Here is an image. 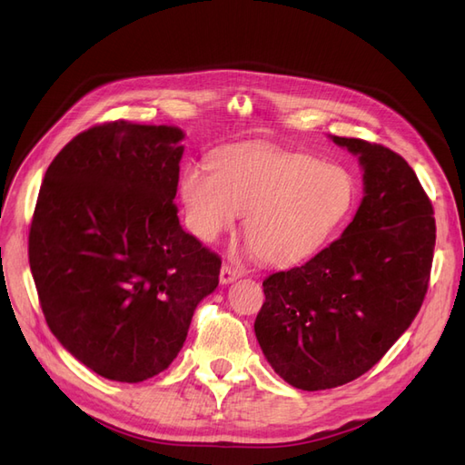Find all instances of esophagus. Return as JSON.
I'll list each match as a JSON object with an SVG mask.
<instances>
[{
    "label": "esophagus",
    "mask_w": 465,
    "mask_h": 465,
    "mask_svg": "<svg viewBox=\"0 0 465 465\" xmlns=\"http://www.w3.org/2000/svg\"><path fill=\"white\" fill-rule=\"evenodd\" d=\"M241 275H242V273H241V270H238V267H232V265H229V263H224V265L221 267L219 279H221L223 285H227V283H232V281L238 279Z\"/></svg>",
    "instance_id": "obj_1"
}]
</instances>
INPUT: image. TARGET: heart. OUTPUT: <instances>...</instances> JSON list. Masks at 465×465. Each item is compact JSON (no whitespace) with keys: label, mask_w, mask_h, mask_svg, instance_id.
Returning <instances> with one entry per match:
<instances>
[{"label":"heart","mask_w":465,"mask_h":465,"mask_svg":"<svg viewBox=\"0 0 465 465\" xmlns=\"http://www.w3.org/2000/svg\"><path fill=\"white\" fill-rule=\"evenodd\" d=\"M182 202L190 231L203 242L236 227L263 262L297 265L328 246L353 211L357 186L347 168L277 147H238L213 161V171L188 166Z\"/></svg>","instance_id":"b5f03b06"}]
</instances>
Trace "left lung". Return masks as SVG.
I'll return each instance as SVG.
<instances>
[{
  "instance_id": "1",
  "label": "left lung",
  "mask_w": 465,
  "mask_h": 465,
  "mask_svg": "<svg viewBox=\"0 0 465 465\" xmlns=\"http://www.w3.org/2000/svg\"><path fill=\"white\" fill-rule=\"evenodd\" d=\"M331 139L359 157L364 198L337 241L263 281L254 322L272 369L306 391L362 376L400 340L425 301L436 242L432 203L403 157Z\"/></svg>"
}]
</instances>
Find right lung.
I'll return each instance as SVG.
<instances>
[{
	"label": "right lung",
	"mask_w": 465,
	"mask_h": 465,
	"mask_svg": "<svg viewBox=\"0 0 465 465\" xmlns=\"http://www.w3.org/2000/svg\"><path fill=\"white\" fill-rule=\"evenodd\" d=\"M184 134L106 122L50 163L29 232V263L50 331L108 380L168 369L221 258L180 227Z\"/></svg>",
	"instance_id": "obj_1"
}]
</instances>
